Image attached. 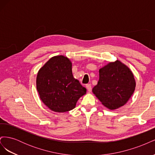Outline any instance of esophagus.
<instances>
[{
  "instance_id": "esophagus-1",
  "label": "esophagus",
  "mask_w": 155,
  "mask_h": 155,
  "mask_svg": "<svg viewBox=\"0 0 155 155\" xmlns=\"http://www.w3.org/2000/svg\"><path fill=\"white\" fill-rule=\"evenodd\" d=\"M86 88H87V90H88V92H91L92 87H91V84H87V85H86Z\"/></svg>"
}]
</instances>
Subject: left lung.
Here are the masks:
<instances>
[{
    "instance_id": "8db88e82",
    "label": "left lung",
    "mask_w": 155,
    "mask_h": 155,
    "mask_svg": "<svg viewBox=\"0 0 155 155\" xmlns=\"http://www.w3.org/2000/svg\"><path fill=\"white\" fill-rule=\"evenodd\" d=\"M100 79L92 92L110 110L124 105L135 90L136 81L130 70L118 60L99 70Z\"/></svg>"
}]
</instances>
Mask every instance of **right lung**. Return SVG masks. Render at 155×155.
I'll use <instances>...</instances> for the list:
<instances>
[{"label": "right lung", "mask_w": 155, "mask_h": 155, "mask_svg": "<svg viewBox=\"0 0 155 155\" xmlns=\"http://www.w3.org/2000/svg\"><path fill=\"white\" fill-rule=\"evenodd\" d=\"M36 87L41 101L56 112L74 109L78 100L87 92L74 78L71 61L63 55L52 57L39 69Z\"/></svg>", "instance_id": "1"}]
</instances>
